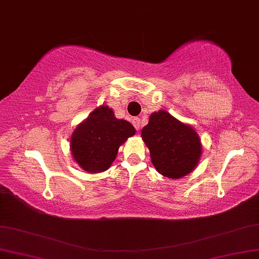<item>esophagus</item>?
I'll list each match as a JSON object with an SVG mask.
<instances>
[{"mask_svg":"<svg viewBox=\"0 0 259 259\" xmlns=\"http://www.w3.org/2000/svg\"><path fill=\"white\" fill-rule=\"evenodd\" d=\"M133 125H134V127H135V130L138 131H140V128H141V121H140V118H134L133 119Z\"/></svg>","mask_w":259,"mask_h":259,"instance_id":"1","label":"esophagus"}]
</instances>
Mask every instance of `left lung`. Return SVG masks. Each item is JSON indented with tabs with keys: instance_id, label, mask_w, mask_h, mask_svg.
I'll return each mask as SVG.
<instances>
[{
	"instance_id": "obj_1",
	"label": "left lung",
	"mask_w": 259,
	"mask_h": 259,
	"mask_svg": "<svg viewBox=\"0 0 259 259\" xmlns=\"http://www.w3.org/2000/svg\"><path fill=\"white\" fill-rule=\"evenodd\" d=\"M141 137L154 168L171 180L191 174L200 161L202 146L196 130L164 110L150 114Z\"/></svg>"
}]
</instances>
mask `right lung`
Listing matches in <instances>:
<instances>
[{
  "label": "right lung",
  "mask_w": 259,
  "mask_h": 259,
  "mask_svg": "<svg viewBox=\"0 0 259 259\" xmlns=\"http://www.w3.org/2000/svg\"><path fill=\"white\" fill-rule=\"evenodd\" d=\"M134 134L131 122L117 119L113 110L103 104L74 130L70 137L71 156L84 171L103 172L116 160L119 147Z\"/></svg>",
  "instance_id": "add662e5"
}]
</instances>
